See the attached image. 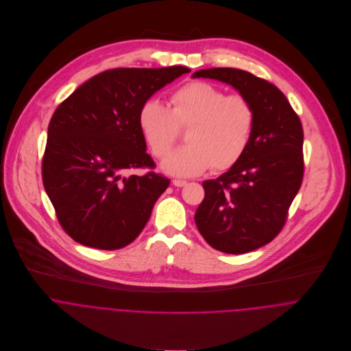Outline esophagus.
I'll return each instance as SVG.
<instances>
[{"label":"esophagus","instance_id":"esophagus-1","mask_svg":"<svg viewBox=\"0 0 351 351\" xmlns=\"http://www.w3.org/2000/svg\"><path fill=\"white\" fill-rule=\"evenodd\" d=\"M188 184V181H185V180H173V185L174 186H178V188H182V186H185Z\"/></svg>","mask_w":351,"mask_h":351}]
</instances>
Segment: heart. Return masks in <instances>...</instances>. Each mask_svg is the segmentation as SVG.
Wrapping results in <instances>:
<instances>
[{"mask_svg": "<svg viewBox=\"0 0 351 351\" xmlns=\"http://www.w3.org/2000/svg\"><path fill=\"white\" fill-rule=\"evenodd\" d=\"M171 108L150 99L139 112V125L155 158H163L188 128L186 146L173 151L163 169L178 177L199 176L209 167L223 171L241 160L250 146L256 112L247 97L228 95L204 81L173 92Z\"/></svg>", "mask_w": 351, "mask_h": 351, "instance_id": "1", "label": "heart"}]
</instances>
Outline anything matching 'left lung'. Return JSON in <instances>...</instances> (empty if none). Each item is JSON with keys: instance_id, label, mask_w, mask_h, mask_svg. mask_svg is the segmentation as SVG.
Segmentation results:
<instances>
[{"instance_id": "obj_1", "label": "left lung", "mask_w": 351, "mask_h": 351, "mask_svg": "<svg viewBox=\"0 0 351 351\" xmlns=\"http://www.w3.org/2000/svg\"><path fill=\"white\" fill-rule=\"evenodd\" d=\"M234 86L252 102L256 123L250 146L228 171L202 182L205 197L195 221L209 246L243 254L271 242L284 228L304 177V132L298 113L273 84L249 71H196Z\"/></svg>"}]
</instances>
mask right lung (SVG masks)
Masks as SVG:
<instances>
[{
  "label": "right lung",
  "instance_id": "obj_1",
  "mask_svg": "<svg viewBox=\"0 0 351 351\" xmlns=\"http://www.w3.org/2000/svg\"><path fill=\"white\" fill-rule=\"evenodd\" d=\"M189 71L185 66L106 70L55 109L42 177L58 221L71 239L117 250L143 231L170 180L154 171L139 112L156 90ZM136 168L148 171L126 176Z\"/></svg>",
  "mask_w": 351,
  "mask_h": 351
}]
</instances>
